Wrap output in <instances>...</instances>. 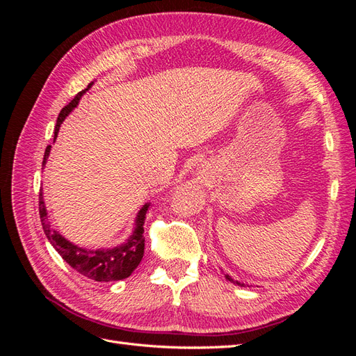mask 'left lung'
Instances as JSON below:
<instances>
[{
  "label": "left lung",
  "mask_w": 356,
  "mask_h": 356,
  "mask_svg": "<svg viewBox=\"0 0 356 356\" xmlns=\"http://www.w3.org/2000/svg\"><path fill=\"white\" fill-rule=\"evenodd\" d=\"M225 279H227V281H230V282H233V284H238V285H242V286H243V284H241V282H238V281H233V279H232L229 275H225Z\"/></svg>",
  "instance_id": "obj_1"
}]
</instances>
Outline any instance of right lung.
Listing matches in <instances>:
<instances>
[{
  "mask_svg": "<svg viewBox=\"0 0 356 356\" xmlns=\"http://www.w3.org/2000/svg\"><path fill=\"white\" fill-rule=\"evenodd\" d=\"M83 93L84 90L75 95V98L68 105L63 106L62 111L59 113L58 122L55 126V139L58 136L62 122L65 120V117L72 111L74 106H77ZM49 153H50V145H47L46 148L42 165L47 161ZM41 191L42 190H40L38 209H40V220L42 224V230H44L47 239L50 241L53 248H55L63 260H65L75 272H79L80 275L93 279V281H98V282L122 281V279H126L132 275V272L139 266V263H141L144 257V246H145L144 222H145V213L149 204H144L143 209L139 211L138 218H136V229L124 245L117 246L114 250L89 251L72 245L65 238H62L58 232H55L50 227V221L47 220V211L44 207V200H42Z\"/></svg>",
  "mask_w": 356,
  "mask_h": 356,
  "instance_id": "add662e5",
  "label": "right lung"
}]
</instances>
